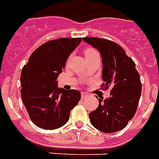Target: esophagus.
<instances>
[{"label": "esophagus", "mask_w": 159, "mask_h": 159, "mask_svg": "<svg viewBox=\"0 0 159 159\" xmlns=\"http://www.w3.org/2000/svg\"><path fill=\"white\" fill-rule=\"evenodd\" d=\"M81 95H82V98H83V99H84V98H86L87 96H89V95H88V94L85 92L81 93Z\"/></svg>", "instance_id": "1"}]
</instances>
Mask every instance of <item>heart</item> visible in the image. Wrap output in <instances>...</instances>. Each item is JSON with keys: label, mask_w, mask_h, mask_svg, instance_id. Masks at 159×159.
<instances>
[{"label": "heart", "mask_w": 159, "mask_h": 159, "mask_svg": "<svg viewBox=\"0 0 159 159\" xmlns=\"http://www.w3.org/2000/svg\"><path fill=\"white\" fill-rule=\"evenodd\" d=\"M84 56L85 58H92V57H100L99 56V52L93 48H86L84 51Z\"/></svg>", "instance_id": "obj_1"}]
</instances>
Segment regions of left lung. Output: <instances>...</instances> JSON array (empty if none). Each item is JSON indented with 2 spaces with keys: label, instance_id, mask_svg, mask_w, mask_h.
I'll use <instances>...</instances> for the list:
<instances>
[{
  "label": "left lung",
  "instance_id": "left-lung-1",
  "mask_svg": "<svg viewBox=\"0 0 159 159\" xmlns=\"http://www.w3.org/2000/svg\"><path fill=\"white\" fill-rule=\"evenodd\" d=\"M100 52L102 58V84L110 88V97L99 99V106L89 114L96 129L112 133L126 127L134 116L142 93L140 76L132 58L114 42L98 38H84Z\"/></svg>",
  "mask_w": 159,
  "mask_h": 159
}]
</instances>
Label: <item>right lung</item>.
Wrapping results in <instances>:
<instances>
[{
    "instance_id": "right-lung-1",
    "label": "right lung",
    "mask_w": 159,
    "mask_h": 159,
    "mask_svg": "<svg viewBox=\"0 0 159 159\" xmlns=\"http://www.w3.org/2000/svg\"><path fill=\"white\" fill-rule=\"evenodd\" d=\"M81 39H58L45 43L28 58L21 74V95L30 119L45 130L61 127L81 94L58 87V77Z\"/></svg>"
}]
</instances>
